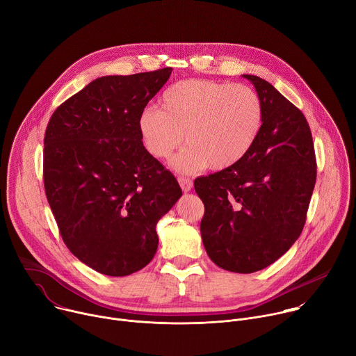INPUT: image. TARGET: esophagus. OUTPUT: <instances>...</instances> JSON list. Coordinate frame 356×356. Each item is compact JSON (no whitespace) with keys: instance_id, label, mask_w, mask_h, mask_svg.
I'll return each instance as SVG.
<instances>
[{"instance_id":"esophagus-1","label":"esophagus","mask_w":356,"mask_h":356,"mask_svg":"<svg viewBox=\"0 0 356 356\" xmlns=\"http://www.w3.org/2000/svg\"><path fill=\"white\" fill-rule=\"evenodd\" d=\"M177 180H179V184H180V187H181V190H183L184 193H187V191L191 190L193 181H191L188 177H179Z\"/></svg>"}]
</instances>
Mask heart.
Returning <instances> with one entry per match:
<instances>
[{
	"instance_id": "1",
	"label": "heart",
	"mask_w": 356,
	"mask_h": 356,
	"mask_svg": "<svg viewBox=\"0 0 356 356\" xmlns=\"http://www.w3.org/2000/svg\"><path fill=\"white\" fill-rule=\"evenodd\" d=\"M259 95L243 84L188 79L165 90L161 110L149 107L138 120L146 150L168 159L184 139L188 146L172 161L179 172L209 166L224 170L238 163L262 127Z\"/></svg>"
}]
</instances>
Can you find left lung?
<instances>
[{
    "label": "left lung",
    "instance_id": "obj_1",
    "mask_svg": "<svg viewBox=\"0 0 356 356\" xmlns=\"http://www.w3.org/2000/svg\"><path fill=\"white\" fill-rule=\"evenodd\" d=\"M257 88L259 135L234 166L198 177L204 202L200 231L220 268L253 273L276 262L300 236L317 179L314 143L302 113L266 80L243 74Z\"/></svg>",
    "mask_w": 356,
    "mask_h": 356
}]
</instances>
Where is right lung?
<instances>
[{
  "instance_id": "1",
  "label": "right lung",
  "mask_w": 356,
  "mask_h": 356,
  "mask_svg": "<svg viewBox=\"0 0 356 356\" xmlns=\"http://www.w3.org/2000/svg\"><path fill=\"white\" fill-rule=\"evenodd\" d=\"M172 70L99 77L60 104L44 132V193L62 239L107 276H128L154 259L156 224L181 197L138 129Z\"/></svg>"
}]
</instances>
